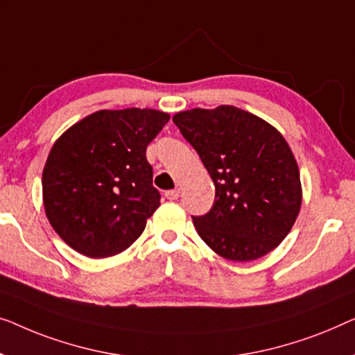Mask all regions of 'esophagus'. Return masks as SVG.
I'll return each mask as SVG.
<instances>
[{"label":"esophagus","instance_id":"1","mask_svg":"<svg viewBox=\"0 0 355 355\" xmlns=\"http://www.w3.org/2000/svg\"><path fill=\"white\" fill-rule=\"evenodd\" d=\"M178 196H180L178 189H173V191H167L166 193V198L171 199V201H175V199H178Z\"/></svg>","mask_w":355,"mask_h":355}]
</instances>
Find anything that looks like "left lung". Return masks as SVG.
Masks as SVG:
<instances>
[{
	"label": "left lung",
	"mask_w": 355,
	"mask_h": 355,
	"mask_svg": "<svg viewBox=\"0 0 355 355\" xmlns=\"http://www.w3.org/2000/svg\"><path fill=\"white\" fill-rule=\"evenodd\" d=\"M173 122L216 184V201L196 232L233 262L263 257L286 238L302 204L294 154L278 130L234 106L189 109Z\"/></svg>",
	"instance_id": "obj_1"
}]
</instances>
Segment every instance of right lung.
<instances>
[{
  "label": "right lung",
  "mask_w": 355,
  "mask_h": 355,
  "mask_svg": "<svg viewBox=\"0 0 355 355\" xmlns=\"http://www.w3.org/2000/svg\"><path fill=\"white\" fill-rule=\"evenodd\" d=\"M168 119L157 109H101L53 144L42 178L44 214L77 252L116 256L143 233L161 206L146 148Z\"/></svg>",
  "instance_id": "right-lung-1"
}]
</instances>
